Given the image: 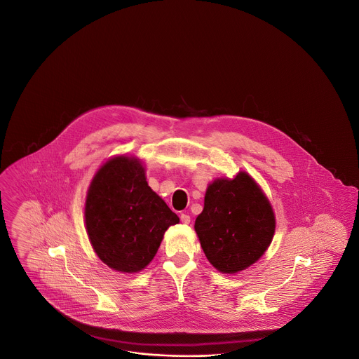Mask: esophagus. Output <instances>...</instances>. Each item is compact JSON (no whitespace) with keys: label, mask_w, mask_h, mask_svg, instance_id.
<instances>
[{"label":"esophagus","mask_w":359,"mask_h":359,"mask_svg":"<svg viewBox=\"0 0 359 359\" xmlns=\"http://www.w3.org/2000/svg\"><path fill=\"white\" fill-rule=\"evenodd\" d=\"M180 221L184 223V224H188L189 221H191V218H189V215H188V214H180Z\"/></svg>","instance_id":"esophagus-1"}]
</instances>
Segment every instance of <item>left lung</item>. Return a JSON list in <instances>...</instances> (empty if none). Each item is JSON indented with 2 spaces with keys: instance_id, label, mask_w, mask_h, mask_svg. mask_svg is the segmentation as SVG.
<instances>
[{
  "instance_id": "1",
  "label": "left lung",
  "mask_w": 359,
  "mask_h": 359,
  "mask_svg": "<svg viewBox=\"0 0 359 359\" xmlns=\"http://www.w3.org/2000/svg\"><path fill=\"white\" fill-rule=\"evenodd\" d=\"M272 207L256 182L239 172L233 180L217 179L195 221L207 259L222 273H237L255 264L274 234Z\"/></svg>"
}]
</instances>
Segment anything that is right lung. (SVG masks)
<instances>
[{
    "label": "right lung",
    "mask_w": 359,
    "mask_h": 359,
    "mask_svg": "<svg viewBox=\"0 0 359 359\" xmlns=\"http://www.w3.org/2000/svg\"><path fill=\"white\" fill-rule=\"evenodd\" d=\"M86 229L95 253L114 271L138 272L157 253L165 230L179 223L147 183L136 158L114 157L94 176L87 194Z\"/></svg>",
    "instance_id": "right-lung-1"
}]
</instances>
